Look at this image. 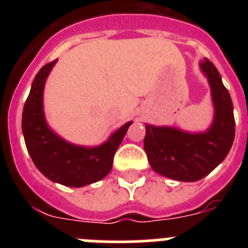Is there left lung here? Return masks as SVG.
I'll list each match as a JSON object with an SVG mask.
<instances>
[{"instance_id":"8db88e82","label":"left lung","mask_w":248,"mask_h":248,"mask_svg":"<svg viewBox=\"0 0 248 248\" xmlns=\"http://www.w3.org/2000/svg\"><path fill=\"white\" fill-rule=\"evenodd\" d=\"M211 87L215 118L206 133L191 134L169 126L146 124L144 149L153 170L179 181H198L227 156L235 139L233 105L217 68L209 59L201 62Z\"/></svg>"}]
</instances>
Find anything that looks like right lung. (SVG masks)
<instances>
[{
    "label": "right lung",
    "mask_w": 248,
    "mask_h": 248,
    "mask_svg": "<svg viewBox=\"0 0 248 248\" xmlns=\"http://www.w3.org/2000/svg\"><path fill=\"white\" fill-rule=\"evenodd\" d=\"M53 62L43 65L34 77L23 107L22 131L34 165L46 177L71 187L99 181L110 172L113 157L131 122L118 129L107 143L84 148L67 143L48 128L43 114V88Z\"/></svg>",
    "instance_id": "add662e5"
}]
</instances>
